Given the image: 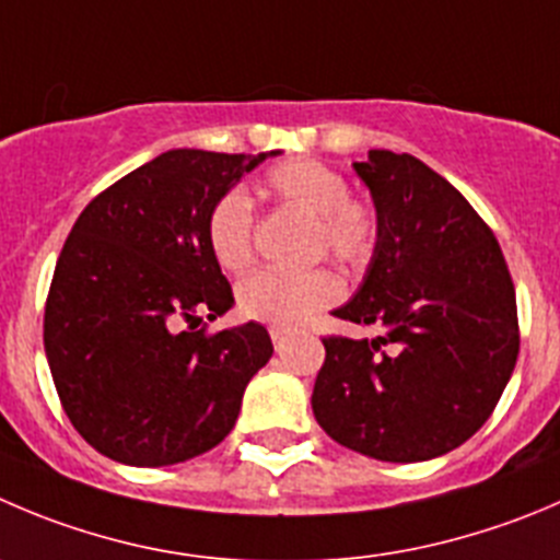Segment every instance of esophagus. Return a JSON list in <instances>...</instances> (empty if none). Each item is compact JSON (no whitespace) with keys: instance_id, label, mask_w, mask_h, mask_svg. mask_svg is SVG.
I'll return each instance as SVG.
<instances>
[{"instance_id":"1","label":"esophagus","mask_w":560,"mask_h":560,"mask_svg":"<svg viewBox=\"0 0 560 560\" xmlns=\"http://www.w3.org/2000/svg\"><path fill=\"white\" fill-rule=\"evenodd\" d=\"M269 335H271V343H275V349H277V351L283 349L285 329H280V327H269Z\"/></svg>"}]
</instances>
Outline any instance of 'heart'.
<instances>
[{
  "instance_id": "b5f03b06",
  "label": "heart",
  "mask_w": 560,
  "mask_h": 560,
  "mask_svg": "<svg viewBox=\"0 0 560 560\" xmlns=\"http://www.w3.org/2000/svg\"><path fill=\"white\" fill-rule=\"evenodd\" d=\"M260 191L280 209L311 220V253L329 255L340 266L363 269L380 249L382 222L371 200L351 195L349 180L316 159H285L264 173ZM255 209L242 189H228L206 214V244L225 271L253 264ZM338 277L327 269L291 271L264 269L238 285V313L249 322L294 329L338 302Z\"/></svg>"
}]
</instances>
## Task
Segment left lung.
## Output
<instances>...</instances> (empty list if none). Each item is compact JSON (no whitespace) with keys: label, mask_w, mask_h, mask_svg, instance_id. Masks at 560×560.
Listing matches in <instances>:
<instances>
[{"label":"left lung","mask_w":560,"mask_h":560,"mask_svg":"<svg viewBox=\"0 0 560 560\" xmlns=\"http://www.w3.org/2000/svg\"><path fill=\"white\" fill-rule=\"evenodd\" d=\"M380 211V249L354 300L332 313L376 338L327 335L313 415L335 443L382 462L459 448L520 354L516 296L492 228L409 153L354 164Z\"/></svg>","instance_id":"obj_1"}]
</instances>
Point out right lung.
I'll list each match as a JSON object with an SVG mask.
<instances>
[{"mask_svg":"<svg viewBox=\"0 0 560 560\" xmlns=\"http://www.w3.org/2000/svg\"><path fill=\"white\" fill-rule=\"evenodd\" d=\"M264 159L167 151L106 186L73 222L46 296L44 346L68 420L98 454L178 465L236 425L271 338L255 322L200 327L236 302L206 244V214Z\"/></svg>","mask_w":560,"mask_h":560,"instance_id":"obj_1","label":"right lung"}]
</instances>
